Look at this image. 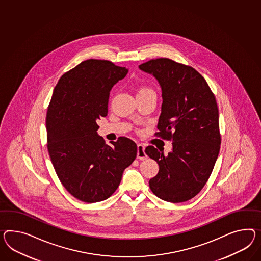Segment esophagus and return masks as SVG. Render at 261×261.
I'll return each mask as SVG.
<instances>
[{"label": "esophagus", "mask_w": 261, "mask_h": 261, "mask_svg": "<svg viewBox=\"0 0 261 261\" xmlns=\"http://www.w3.org/2000/svg\"><path fill=\"white\" fill-rule=\"evenodd\" d=\"M147 154L145 152V147L142 144L137 145V159L139 160H146Z\"/></svg>", "instance_id": "34e87169"}]
</instances>
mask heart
<instances>
[{"label": "heart", "mask_w": 261, "mask_h": 261, "mask_svg": "<svg viewBox=\"0 0 261 261\" xmlns=\"http://www.w3.org/2000/svg\"><path fill=\"white\" fill-rule=\"evenodd\" d=\"M148 91H151L150 89H148V88L147 87H142L139 89V91H138V94L139 93H143V92H148Z\"/></svg>", "instance_id": "obj_1"}]
</instances>
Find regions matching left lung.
I'll return each mask as SVG.
<instances>
[{"label":"left lung","mask_w":261,"mask_h":261,"mask_svg":"<svg viewBox=\"0 0 261 261\" xmlns=\"http://www.w3.org/2000/svg\"><path fill=\"white\" fill-rule=\"evenodd\" d=\"M162 88V112L155 136L172 141L167 156L153 146L145 152L159 165L149 180L154 195L169 202L194 198L205 186L221 148L219 109L204 77L193 67L167 58L139 65Z\"/></svg>","instance_id":"obj_1"}]
</instances>
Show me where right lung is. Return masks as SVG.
<instances>
[{"label": "right lung", "mask_w": 261, "mask_h": 261, "mask_svg": "<svg viewBox=\"0 0 261 261\" xmlns=\"http://www.w3.org/2000/svg\"><path fill=\"white\" fill-rule=\"evenodd\" d=\"M127 74L126 67L112 61L91 59L62 74L54 89L47 148L60 182L80 201L111 197L136 158L137 146L129 138L122 136L109 146L96 134V121L107 115L112 88Z\"/></svg>", "instance_id": "add662e5"}]
</instances>
